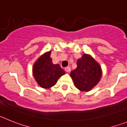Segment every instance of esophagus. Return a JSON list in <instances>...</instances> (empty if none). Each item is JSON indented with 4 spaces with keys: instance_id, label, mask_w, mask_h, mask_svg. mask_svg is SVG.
Wrapping results in <instances>:
<instances>
[{
    "instance_id": "34e87169",
    "label": "esophagus",
    "mask_w": 127,
    "mask_h": 127,
    "mask_svg": "<svg viewBox=\"0 0 127 127\" xmlns=\"http://www.w3.org/2000/svg\"><path fill=\"white\" fill-rule=\"evenodd\" d=\"M65 71H66L67 73H70V71H71V68L70 66H68L65 68Z\"/></svg>"
}]
</instances>
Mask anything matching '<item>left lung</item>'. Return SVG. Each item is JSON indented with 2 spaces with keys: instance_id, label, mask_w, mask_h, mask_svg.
I'll use <instances>...</instances> for the list:
<instances>
[{
  "instance_id": "left-lung-1",
  "label": "left lung",
  "mask_w": 127,
  "mask_h": 127,
  "mask_svg": "<svg viewBox=\"0 0 127 127\" xmlns=\"http://www.w3.org/2000/svg\"><path fill=\"white\" fill-rule=\"evenodd\" d=\"M77 65V68L70 73L75 86L81 91H90L100 82L102 68L91 55L87 54L78 59Z\"/></svg>"
}]
</instances>
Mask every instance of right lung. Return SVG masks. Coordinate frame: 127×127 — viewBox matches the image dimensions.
Wrapping results in <instances>:
<instances>
[{
    "instance_id": "add662e5",
    "label": "right lung",
    "mask_w": 127,
    "mask_h": 127,
    "mask_svg": "<svg viewBox=\"0 0 127 127\" xmlns=\"http://www.w3.org/2000/svg\"><path fill=\"white\" fill-rule=\"evenodd\" d=\"M51 50L46 52L35 61L32 67V75L41 88L48 89L54 86L65 71L59 64H54L50 57Z\"/></svg>"
}]
</instances>
